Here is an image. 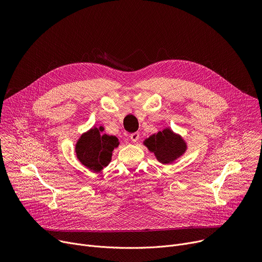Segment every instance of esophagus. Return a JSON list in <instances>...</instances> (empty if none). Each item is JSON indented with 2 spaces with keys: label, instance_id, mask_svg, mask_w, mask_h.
Returning a JSON list of instances; mask_svg holds the SVG:
<instances>
[{
  "label": "esophagus",
  "instance_id": "1",
  "mask_svg": "<svg viewBox=\"0 0 262 262\" xmlns=\"http://www.w3.org/2000/svg\"><path fill=\"white\" fill-rule=\"evenodd\" d=\"M129 138H130V140H132L133 142H137V141L139 140V138H140V134H139V133H133V134L129 136Z\"/></svg>",
  "mask_w": 262,
  "mask_h": 262
}]
</instances>
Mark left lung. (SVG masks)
Masks as SVG:
<instances>
[{
  "mask_svg": "<svg viewBox=\"0 0 262 262\" xmlns=\"http://www.w3.org/2000/svg\"><path fill=\"white\" fill-rule=\"evenodd\" d=\"M144 145L155 154L157 160L163 164L173 162L186 150V143L183 139L169 128L150 136L144 141Z\"/></svg>",
  "mask_w": 262,
  "mask_h": 262,
  "instance_id": "obj_1",
  "label": "left lung"
}]
</instances>
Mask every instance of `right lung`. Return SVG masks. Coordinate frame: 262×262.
<instances>
[{
  "mask_svg": "<svg viewBox=\"0 0 262 262\" xmlns=\"http://www.w3.org/2000/svg\"><path fill=\"white\" fill-rule=\"evenodd\" d=\"M103 127H94L82 135L76 144V154L79 161L93 171H100L108 165L113 150L119 145L118 138L101 134Z\"/></svg>",
  "mask_w": 262,
  "mask_h": 262,
  "instance_id": "1",
  "label": "right lung"
}]
</instances>
